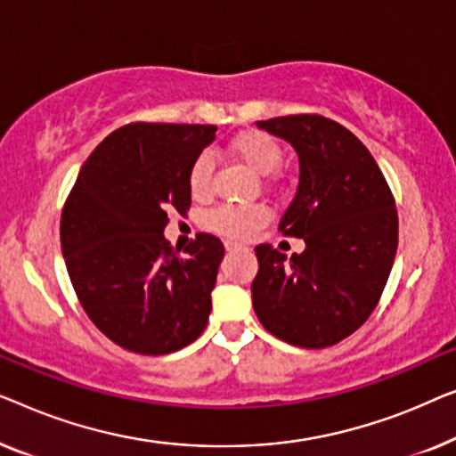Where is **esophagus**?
I'll return each instance as SVG.
<instances>
[{"label":"esophagus","instance_id":"34e87169","mask_svg":"<svg viewBox=\"0 0 456 456\" xmlns=\"http://www.w3.org/2000/svg\"><path fill=\"white\" fill-rule=\"evenodd\" d=\"M225 249H227V252H237V249H243L241 246H240V243H233V241H227L225 243Z\"/></svg>","mask_w":456,"mask_h":456}]
</instances>
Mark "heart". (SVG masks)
Returning <instances> with one entry per match:
<instances>
[{
  "label": "heart",
  "mask_w": 456,
  "mask_h": 456,
  "mask_svg": "<svg viewBox=\"0 0 456 456\" xmlns=\"http://www.w3.org/2000/svg\"><path fill=\"white\" fill-rule=\"evenodd\" d=\"M229 151L235 159L249 167L258 175H268L283 159V151L277 140L265 132H243L229 142ZM213 157L202 152L194 159L188 173V185L196 200H204L213 190ZM271 221V210L265 204L248 207H221L208 215V227L231 240H246Z\"/></svg>",
  "instance_id": "obj_1"
}]
</instances>
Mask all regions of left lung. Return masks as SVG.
Instances as JSON below:
<instances>
[{"instance_id": "left-lung-1", "label": "left lung", "mask_w": 456, "mask_h": 456, "mask_svg": "<svg viewBox=\"0 0 456 456\" xmlns=\"http://www.w3.org/2000/svg\"><path fill=\"white\" fill-rule=\"evenodd\" d=\"M299 157V185L279 223L305 249L287 258L256 246L254 312L281 341L305 349L337 345L374 312L399 243L395 198L355 134L324 115L258 121Z\"/></svg>"}]
</instances>
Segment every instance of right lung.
I'll return each mask as SVG.
<instances>
[{"label":"right lung","instance_id":"right-lung-1","mask_svg":"<svg viewBox=\"0 0 456 456\" xmlns=\"http://www.w3.org/2000/svg\"><path fill=\"white\" fill-rule=\"evenodd\" d=\"M215 132L146 121L119 127L86 159L63 204L61 254L74 291L102 335L132 354H173L207 329L225 248L198 233L179 256L163 231L169 210H190V167Z\"/></svg>","mask_w":456,"mask_h":456}]
</instances>
